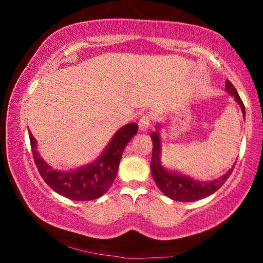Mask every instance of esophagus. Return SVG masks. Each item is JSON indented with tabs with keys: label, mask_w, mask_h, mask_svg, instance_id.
Masks as SVG:
<instances>
[{
	"label": "esophagus",
	"mask_w": 263,
	"mask_h": 263,
	"mask_svg": "<svg viewBox=\"0 0 263 263\" xmlns=\"http://www.w3.org/2000/svg\"><path fill=\"white\" fill-rule=\"evenodd\" d=\"M138 125H139V130L141 132H146L149 128L151 126V117L148 115H144L142 117L139 119V123H138Z\"/></svg>",
	"instance_id": "34e87169"
}]
</instances>
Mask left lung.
I'll list each match as a JSON object with an SVG mask.
<instances>
[{"label": "left lung", "instance_id": "1", "mask_svg": "<svg viewBox=\"0 0 263 263\" xmlns=\"http://www.w3.org/2000/svg\"><path fill=\"white\" fill-rule=\"evenodd\" d=\"M226 92L234 97V100L239 104L242 111V116L245 118V105L241 99L238 94L237 89L231 83L229 80H226L225 83ZM161 124H157V131H154L151 138L153 141V151H152V161H151V172L154 182L157 183L158 188L161 190L163 195L167 197L174 199L179 202H195L198 199L205 198L208 196L212 195L213 193L220 188L225 183L226 180L229 179L231 173H232L234 164L231 167L224 175L218 177L216 180L211 181H203L194 179L189 175H184L177 171H171V169L162 166L161 162V154H162V138L160 132H161Z\"/></svg>", "mask_w": 263, "mask_h": 263}]
</instances>
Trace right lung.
Returning a JSON list of instances; mask_svg holds the SVG:
<instances>
[{"mask_svg":"<svg viewBox=\"0 0 263 263\" xmlns=\"http://www.w3.org/2000/svg\"><path fill=\"white\" fill-rule=\"evenodd\" d=\"M29 138L35 166L47 185L73 201H92L103 196L112 185L124 148L138 132L137 123L119 128L94 161L70 171H58L44 160L37 149V140L30 130Z\"/></svg>","mask_w":263,"mask_h":263,"instance_id":"1","label":"right lung"}]
</instances>
